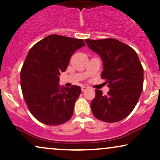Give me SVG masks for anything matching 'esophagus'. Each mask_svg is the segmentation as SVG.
I'll return each instance as SVG.
<instances>
[{"instance_id": "esophagus-1", "label": "esophagus", "mask_w": 160, "mask_h": 160, "mask_svg": "<svg viewBox=\"0 0 160 160\" xmlns=\"http://www.w3.org/2000/svg\"><path fill=\"white\" fill-rule=\"evenodd\" d=\"M88 89V88L86 86H82V91H85Z\"/></svg>"}]
</instances>
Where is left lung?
Returning a JSON list of instances; mask_svg holds the SVG:
<instances>
[{"instance_id": "8db88e82", "label": "left lung", "mask_w": 160, "mask_h": 160, "mask_svg": "<svg viewBox=\"0 0 160 160\" xmlns=\"http://www.w3.org/2000/svg\"><path fill=\"white\" fill-rule=\"evenodd\" d=\"M88 46L100 56L101 78L110 88L107 95L96 90L91 103L93 115L107 123L127 118L138 102L144 82V69L138 54L130 46L116 39H85Z\"/></svg>"}]
</instances>
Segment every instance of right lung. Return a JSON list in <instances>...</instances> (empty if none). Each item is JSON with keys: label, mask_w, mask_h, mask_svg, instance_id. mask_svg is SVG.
<instances>
[{"label": "right lung", "mask_w": 160, "mask_h": 160, "mask_svg": "<svg viewBox=\"0 0 160 160\" xmlns=\"http://www.w3.org/2000/svg\"><path fill=\"white\" fill-rule=\"evenodd\" d=\"M85 46L83 39L52 34L36 43L28 52L20 73L26 104L37 121L57 126L68 121L82 92L79 86L60 87L72 54Z\"/></svg>", "instance_id": "right-lung-1"}]
</instances>
